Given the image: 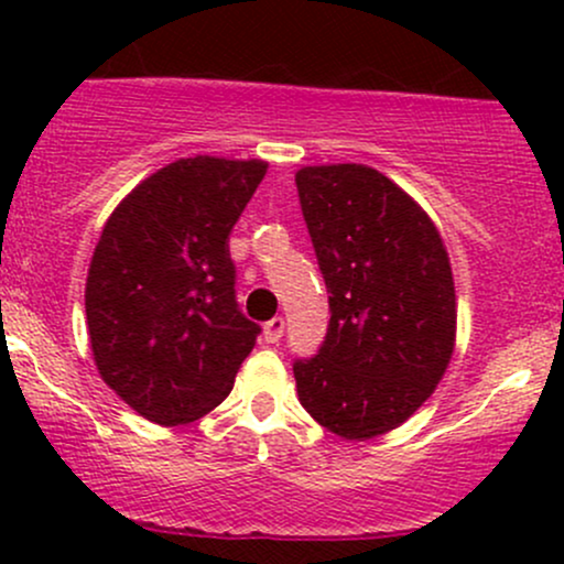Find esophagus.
<instances>
[{"mask_svg":"<svg viewBox=\"0 0 564 564\" xmlns=\"http://www.w3.org/2000/svg\"><path fill=\"white\" fill-rule=\"evenodd\" d=\"M283 328H286V321H283V318H273V321L264 323V332H262L264 341H268V345H275V341H281Z\"/></svg>","mask_w":564,"mask_h":564,"instance_id":"esophagus-1","label":"esophagus"}]
</instances>
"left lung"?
Instances as JSON below:
<instances>
[{"instance_id": "obj_1", "label": "left lung", "mask_w": 564, "mask_h": 564, "mask_svg": "<svg viewBox=\"0 0 564 564\" xmlns=\"http://www.w3.org/2000/svg\"><path fill=\"white\" fill-rule=\"evenodd\" d=\"M328 289L326 341L296 360V394L345 440L398 430L435 392L456 347V286L437 225L366 164L296 172Z\"/></svg>"}]
</instances>
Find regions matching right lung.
Here are the masks:
<instances>
[{
  "mask_svg": "<svg viewBox=\"0 0 564 564\" xmlns=\"http://www.w3.org/2000/svg\"><path fill=\"white\" fill-rule=\"evenodd\" d=\"M262 159L193 156L119 200L89 262L84 307L102 381L148 422L191 424L228 398L260 326L236 304L228 236Z\"/></svg>",
  "mask_w": 564,
  "mask_h": 564,
  "instance_id": "right-lung-1",
  "label": "right lung"
}]
</instances>
